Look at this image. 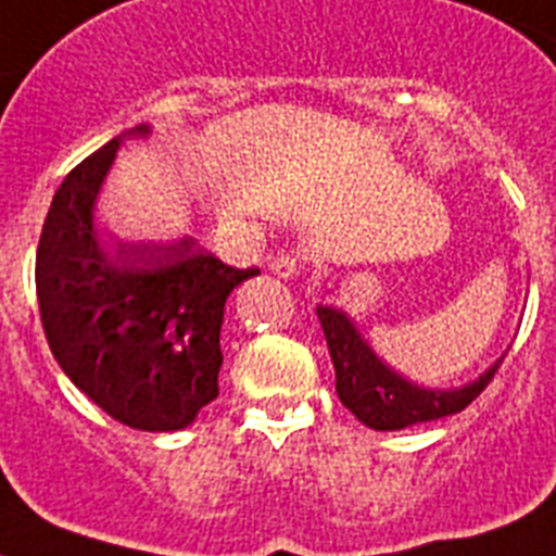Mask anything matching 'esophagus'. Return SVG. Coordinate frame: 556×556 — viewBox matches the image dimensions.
<instances>
[{
  "mask_svg": "<svg viewBox=\"0 0 556 556\" xmlns=\"http://www.w3.org/2000/svg\"><path fill=\"white\" fill-rule=\"evenodd\" d=\"M300 268H302L300 256H293V254H279L268 263L270 274H274V277H282V279L296 277V274H300Z\"/></svg>",
  "mask_w": 556,
  "mask_h": 556,
  "instance_id": "34e87169",
  "label": "esophagus"
}]
</instances>
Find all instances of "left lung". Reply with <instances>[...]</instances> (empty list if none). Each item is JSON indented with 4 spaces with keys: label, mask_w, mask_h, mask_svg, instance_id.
Wrapping results in <instances>:
<instances>
[{
    "label": "left lung",
    "mask_w": 556,
    "mask_h": 556,
    "mask_svg": "<svg viewBox=\"0 0 556 556\" xmlns=\"http://www.w3.org/2000/svg\"><path fill=\"white\" fill-rule=\"evenodd\" d=\"M316 316H319L330 358H333L339 401L365 427L379 429V432L407 429L413 424L435 421L444 415L460 413L478 399L480 390L492 381L494 370L503 362L501 356L480 372L478 379L460 387H450V390L424 387L387 365L356 328V321L350 319L348 311L333 305H316Z\"/></svg>",
    "instance_id": "1"
}]
</instances>
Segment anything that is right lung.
<instances>
[{"label":"right lung","mask_w":556,"mask_h":556,"mask_svg":"<svg viewBox=\"0 0 556 556\" xmlns=\"http://www.w3.org/2000/svg\"><path fill=\"white\" fill-rule=\"evenodd\" d=\"M127 129L55 189L36 251V296L55 362L110 418L143 432L189 427L217 399L228 293L260 270L228 268L194 235L104 237L96 208Z\"/></svg>","instance_id":"obj_1"}]
</instances>
